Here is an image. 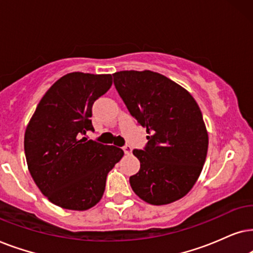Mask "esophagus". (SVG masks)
<instances>
[{"label":"esophagus","instance_id":"34e87169","mask_svg":"<svg viewBox=\"0 0 253 253\" xmlns=\"http://www.w3.org/2000/svg\"><path fill=\"white\" fill-rule=\"evenodd\" d=\"M123 149L125 151V154H127V155H129L130 153H132V147H130L129 144H126V146H124Z\"/></svg>","mask_w":253,"mask_h":253}]
</instances>
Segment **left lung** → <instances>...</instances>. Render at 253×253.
<instances>
[{
  "label": "left lung",
  "mask_w": 253,
  "mask_h": 253,
  "mask_svg": "<svg viewBox=\"0 0 253 253\" xmlns=\"http://www.w3.org/2000/svg\"><path fill=\"white\" fill-rule=\"evenodd\" d=\"M118 93L148 142L134 149L140 170L129 177L137 197L168 205L186 195L206 161L208 134L203 113L191 93L158 73L124 70L113 74Z\"/></svg>",
  "instance_id": "left-lung-1"
}]
</instances>
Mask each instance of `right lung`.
Wrapping results in <instances>:
<instances>
[{
  "label": "right lung",
  "mask_w": 253,
  "mask_h": 253,
  "mask_svg": "<svg viewBox=\"0 0 253 253\" xmlns=\"http://www.w3.org/2000/svg\"><path fill=\"white\" fill-rule=\"evenodd\" d=\"M112 85V75L70 73L49 87L26 127L30 173L56 206L85 211L102 199L106 176L124 150L86 140L92 105Z\"/></svg>",
  "instance_id": "1"
}]
</instances>
